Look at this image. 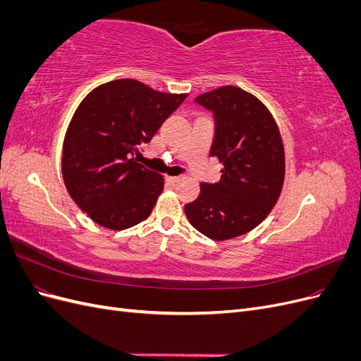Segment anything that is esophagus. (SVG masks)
Instances as JSON below:
<instances>
[{"label":"esophagus","mask_w":361,"mask_h":361,"mask_svg":"<svg viewBox=\"0 0 361 361\" xmlns=\"http://www.w3.org/2000/svg\"><path fill=\"white\" fill-rule=\"evenodd\" d=\"M182 178L180 176H167V182L169 183H176V182H179Z\"/></svg>","instance_id":"34e87169"}]
</instances>
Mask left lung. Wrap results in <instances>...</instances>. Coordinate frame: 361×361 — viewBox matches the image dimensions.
Masks as SVG:
<instances>
[{
  "instance_id": "left-lung-1",
  "label": "left lung",
  "mask_w": 361,
  "mask_h": 361,
  "mask_svg": "<svg viewBox=\"0 0 361 361\" xmlns=\"http://www.w3.org/2000/svg\"><path fill=\"white\" fill-rule=\"evenodd\" d=\"M194 102L214 116L209 154L223 164L221 179L200 183L185 204L191 226L214 241L253 231L277 203L285 179V149L277 123L257 97L224 85Z\"/></svg>"
}]
</instances>
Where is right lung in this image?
<instances>
[{
    "instance_id": "add662e5",
    "label": "right lung",
    "mask_w": 361,
    "mask_h": 361,
    "mask_svg": "<svg viewBox=\"0 0 361 361\" xmlns=\"http://www.w3.org/2000/svg\"><path fill=\"white\" fill-rule=\"evenodd\" d=\"M187 96L135 80L106 82L85 96L64 137L61 170L72 200L94 223L123 231L150 215L164 179L134 155Z\"/></svg>"
}]
</instances>
